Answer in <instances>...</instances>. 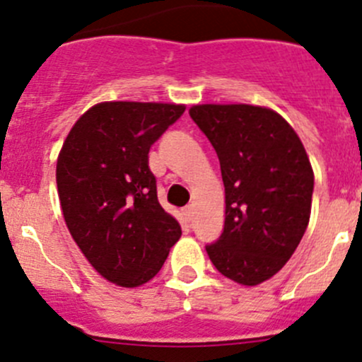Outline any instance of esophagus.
Segmentation results:
<instances>
[{
  "label": "esophagus",
  "instance_id": "obj_1",
  "mask_svg": "<svg viewBox=\"0 0 362 362\" xmlns=\"http://www.w3.org/2000/svg\"><path fill=\"white\" fill-rule=\"evenodd\" d=\"M184 217L185 221H192V217H194V208H192V204H187L184 208Z\"/></svg>",
  "mask_w": 362,
  "mask_h": 362
}]
</instances>
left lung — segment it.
I'll use <instances>...</instances> for the list:
<instances>
[{"instance_id":"1","label":"left lung","mask_w":362,"mask_h":362,"mask_svg":"<svg viewBox=\"0 0 362 362\" xmlns=\"http://www.w3.org/2000/svg\"><path fill=\"white\" fill-rule=\"evenodd\" d=\"M221 163L222 235L206 252L215 268L257 286L284 268L310 221L313 170L282 115L252 105H194L189 110Z\"/></svg>"}]
</instances>
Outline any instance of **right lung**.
<instances>
[{
    "mask_svg": "<svg viewBox=\"0 0 362 362\" xmlns=\"http://www.w3.org/2000/svg\"><path fill=\"white\" fill-rule=\"evenodd\" d=\"M184 105L105 101L71 127L57 158V192L73 240L108 282L154 279L182 235L159 204L148 151Z\"/></svg>",
    "mask_w": 362,
    "mask_h": 362,
    "instance_id": "obj_1",
    "label": "right lung"
}]
</instances>
